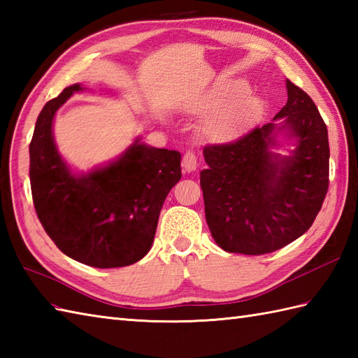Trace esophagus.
<instances>
[{
	"mask_svg": "<svg viewBox=\"0 0 358 358\" xmlns=\"http://www.w3.org/2000/svg\"><path fill=\"white\" fill-rule=\"evenodd\" d=\"M196 166H199V163H196V157L192 150H186L185 155H183V167L186 172H194L196 169Z\"/></svg>",
	"mask_w": 358,
	"mask_h": 358,
	"instance_id": "esophagus-1",
	"label": "esophagus"
}]
</instances>
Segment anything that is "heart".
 <instances>
[{
    "label": "heart",
    "instance_id": "heart-1",
    "mask_svg": "<svg viewBox=\"0 0 358 358\" xmlns=\"http://www.w3.org/2000/svg\"><path fill=\"white\" fill-rule=\"evenodd\" d=\"M262 103L249 94L248 81L223 77L212 85L196 104L199 113H210L201 132L210 143L226 144L245 134L260 113Z\"/></svg>",
    "mask_w": 358,
    "mask_h": 358
}]
</instances>
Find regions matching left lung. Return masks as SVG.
Returning <instances> with one entry per match:
<instances>
[{"label": "left lung", "mask_w": 358, "mask_h": 358, "mask_svg": "<svg viewBox=\"0 0 358 358\" xmlns=\"http://www.w3.org/2000/svg\"><path fill=\"white\" fill-rule=\"evenodd\" d=\"M286 89L287 103L272 123L203 149L206 222L226 252L263 255L285 248L313 226L328 192V129L305 90L289 80ZM280 131L296 144L291 156L270 150Z\"/></svg>", "instance_id": "left-lung-1"}]
</instances>
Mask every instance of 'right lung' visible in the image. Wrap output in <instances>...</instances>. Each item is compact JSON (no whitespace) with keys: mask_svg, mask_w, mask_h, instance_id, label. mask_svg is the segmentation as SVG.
Instances as JSON below:
<instances>
[{"mask_svg":"<svg viewBox=\"0 0 358 358\" xmlns=\"http://www.w3.org/2000/svg\"><path fill=\"white\" fill-rule=\"evenodd\" d=\"M81 90V85L66 87L38 115L29 146L34 206L63 254L92 268H123L152 248L159 210L181 178V155L136 138L115 162L73 173L57 149L52 124Z\"/></svg>","mask_w":358,"mask_h":358,"instance_id":"right-lung-1","label":"right lung"}]
</instances>
